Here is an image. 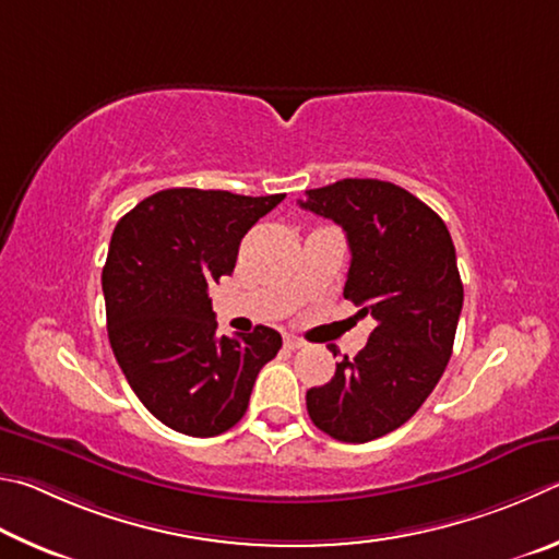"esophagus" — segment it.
Returning <instances> with one entry per match:
<instances>
[{"mask_svg": "<svg viewBox=\"0 0 559 559\" xmlns=\"http://www.w3.org/2000/svg\"><path fill=\"white\" fill-rule=\"evenodd\" d=\"M285 346H287V348H292V350H297V348L307 346V344H305V338H299V336H295V334H289V336H285Z\"/></svg>", "mask_w": 559, "mask_h": 559, "instance_id": "esophagus-1", "label": "esophagus"}]
</instances>
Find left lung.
<instances>
[{
    "label": "left lung",
    "mask_w": 559,
    "mask_h": 559,
    "mask_svg": "<svg viewBox=\"0 0 559 559\" xmlns=\"http://www.w3.org/2000/svg\"><path fill=\"white\" fill-rule=\"evenodd\" d=\"M299 205L344 228V297L376 319L366 348L309 390L307 409L321 432L364 444L405 425L452 358L464 305L456 250L444 221L390 181L344 179L307 191Z\"/></svg>",
    "instance_id": "1"
}]
</instances>
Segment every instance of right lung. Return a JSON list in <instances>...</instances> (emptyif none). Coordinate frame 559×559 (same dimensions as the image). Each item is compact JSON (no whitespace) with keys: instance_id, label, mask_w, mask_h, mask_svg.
I'll return each instance as SVG.
<instances>
[{"instance_id":"1","label":"right lung","mask_w":559,"mask_h":559,"mask_svg":"<svg viewBox=\"0 0 559 559\" xmlns=\"http://www.w3.org/2000/svg\"><path fill=\"white\" fill-rule=\"evenodd\" d=\"M282 199L166 189L115 225L103 267L107 336L134 395L176 432L215 437L238 425L260 368L282 348L270 326L215 334L209 299L245 233Z\"/></svg>"}]
</instances>
